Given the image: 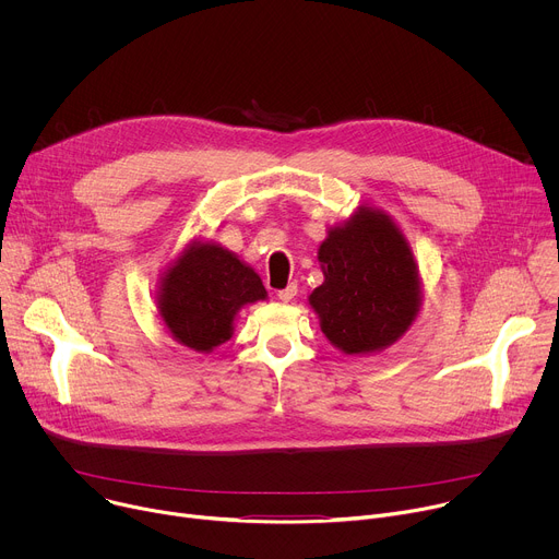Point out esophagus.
I'll return each mask as SVG.
<instances>
[{
  "mask_svg": "<svg viewBox=\"0 0 559 559\" xmlns=\"http://www.w3.org/2000/svg\"><path fill=\"white\" fill-rule=\"evenodd\" d=\"M296 292H298L296 283H289L285 289H278V292H276V296H278V300H283V302H289V300L296 296Z\"/></svg>",
  "mask_w": 559,
  "mask_h": 559,
  "instance_id": "obj_1",
  "label": "esophagus"
}]
</instances>
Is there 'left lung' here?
I'll return each instance as SVG.
<instances>
[{
  "label": "left lung",
  "mask_w": 559,
  "mask_h": 559,
  "mask_svg": "<svg viewBox=\"0 0 559 559\" xmlns=\"http://www.w3.org/2000/svg\"><path fill=\"white\" fill-rule=\"evenodd\" d=\"M325 283L309 296L323 334L345 354L378 352L401 338L420 307L416 261L393 221L360 207L318 250Z\"/></svg>",
  "instance_id": "obj_1"
}]
</instances>
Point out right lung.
I'll return each instance as SVG.
<instances>
[{
    "label": "right lung",
    "mask_w": 559,
    "mask_h": 559,
    "mask_svg": "<svg viewBox=\"0 0 559 559\" xmlns=\"http://www.w3.org/2000/svg\"><path fill=\"white\" fill-rule=\"evenodd\" d=\"M265 296L252 267L214 243H203L192 246L166 272L158 311L179 343L212 352L231 338L236 311Z\"/></svg>",
    "instance_id": "right-lung-1"
}]
</instances>
